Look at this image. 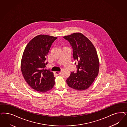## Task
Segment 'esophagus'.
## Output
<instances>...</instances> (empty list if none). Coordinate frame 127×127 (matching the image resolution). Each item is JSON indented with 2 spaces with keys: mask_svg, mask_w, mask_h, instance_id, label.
Masks as SVG:
<instances>
[{
  "mask_svg": "<svg viewBox=\"0 0 127 127\" xmlns=\"http://www.w3.org/2000/svg\"><path fill=\"white\" fill-rule=\"evenodd\" d=\"M54 74L56 75H59V74H61V72H58V71H56L54 72Z\"/></svg>",
  "mask_w": 127,
  "mask_h": 127,
  "instance_id": "obj_1",
  "label": "esophagus"
}]
</instances>
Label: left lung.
Listing matches in <instances>:
<instances>
[{
  "label": "left lung",
  "mask_w": 127,
  "mask_h": 127,
  "mask_svg": "<svg viewBox=\"0 0 127 127\" xmlns=\"http://www.w3.org/2000/svg\"><path fill=\"white\" fill-rule=\"evenodd\" d=\"M63 37L70 43L73 48V58L78 62L77 71L71 72L66 83L74 90H85L92 84L98 74L99 62L96 48L92 42L81 33H74Z\"/></svg>",
  "instance_id": "1"
}]
</instances>
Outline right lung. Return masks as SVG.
Instances as JSON below:
<instances>
[{
	"label": "right lung",
	"mask_w": 127,
	"mask_h": 127,
	"mask_svg": "<svg viewBox=\"0 0 127 127\" xmlns=\"http://www.w3.org/2000/svg\"><path fill=\"white\" fill-rule=\"evenodd\" d=\"M57 37L39 35L27 44L22 54L21 71L24 78L35 91L46 92L52 89L55 84L53 73L46 70L45 57Z\"/></svg>",
	"instance_id": "add662e5"
}]
</instances>
